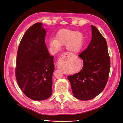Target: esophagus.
I'll return each instance as SVG.
<instances>
[{
    "instance_id": "34e87169",
    "label": "esophagus",
    "mask_w": 123,
    "mask_h": 123,
    "mask_svg": "<svg viewBox=\"0 0 123 123\" xmlns=\"http://www.w3.org/2000/svg\"><path fill=\"white\" fill-rule=\"evenodd\" d=\"M70 55L69 54V53H64L63 54H62V55H61V58H65V57H69L70 56ZM57 66L58 67H59V66H58V62H57Z\"/></svg>"
}]
</instances>
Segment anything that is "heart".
Listing matches in <instances>:
<instances>
[{
  "label": "heart",
  "mask_w": 123,
  "mask_h": 123,
  "mask_svg": "<svg viewBox=\"0 0 123 123\" xmlns=\"http://www.w3.org/2000/svg\"><path fill=\"white\" fill-rule=\"evenodd\" d=\"M84 36L82 33L76 31L62 29L57 32L55 38L49 42L50 47L58 49L66 45L67 49L73 54L78 53L84 45Z\"/></svg>",
  "instance_id": "obj_1"
}]
</instances>
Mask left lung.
<instances>
[{
	"instance_id": "1",
	"label": "left lung",
	"mask_w": 123,
	"mask_h": 123,
	"mask_svg": "<svg viewBox=\"0 0 123 123\" xmlns=\"http://www.w3.org/2000/svg\"><path fill=\"white\" fill-rule=\"evenodd\" d=\"M92 38L88 47L80 55L83 67L80 72L68 76L73 95L78 99H92L107 84L111 62L106 40L96 27L91 25Z\"/></svg>"
}]
</instances>
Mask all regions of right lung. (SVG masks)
<instances>
[{"label": "right lung", "mask_w": 123, "mask_h": 123, "mask_svg": "<svg viewBox=\"0 0 123 123\" xmlns=\"http://www.w3.org/2000/svg\"><path fill=\"white\" fill-rule=\"evenodd\" d=\"M46 31L37 23L25 32L18 48L15 75L23 93L34 100L48 98L52 94L54 56L45 44Z\"/></svg>", "instance_id": "1"}]
</instances>
